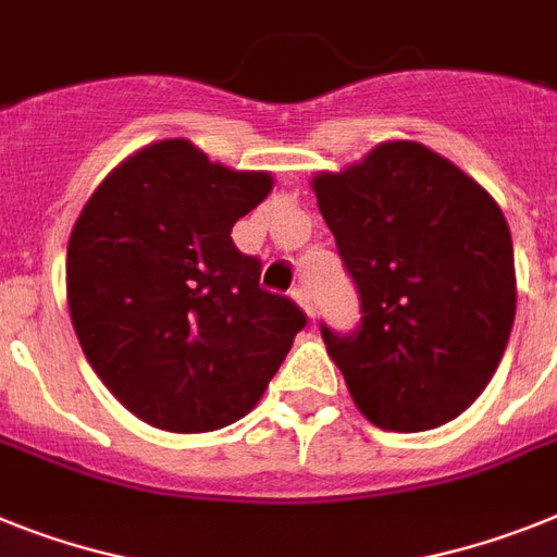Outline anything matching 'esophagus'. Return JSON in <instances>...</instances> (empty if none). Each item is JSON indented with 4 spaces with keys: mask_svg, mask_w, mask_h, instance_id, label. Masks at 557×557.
Returning a JSON list of instances; mask_svg holds the SVG:
<instances>
[{
    "mask_svg": "<svg viewBox=\"0 0 557 557\" xmlns=\"http://www.w3.org/2000/svg\"><path fill=\"white\" fill-rule=\"evenodd\" d=\"M292 297L297 300V306H300L308 317H314V302H311V294H308V288H302V286L294 288Z\"/></svg>",
    "mask_w": 557,
    "mask_h": 557,
    "instance_id": "esophagus-1",
    "label": "esophagus"
}]
</instances>
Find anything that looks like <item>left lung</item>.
Instances as JSON below:
<instances>
[{
    "mask_svg": "<svg viewBox=\"0 0 557 557\" xmlns=\"http://www.w3.org/2000/svg\"><path fill=\"white\" fill-rule=\"evenodd\" d=\"M362 325L329 357L376 428L433 430L493 380L516 320L507 218L479 181L419 141H382L362 161L311 177Z\"/></svg>",
    "mask_w": 557,
    "mask_h": 557,
    "instance_id": "1",
    "label": "left lung"
}]
</instances>
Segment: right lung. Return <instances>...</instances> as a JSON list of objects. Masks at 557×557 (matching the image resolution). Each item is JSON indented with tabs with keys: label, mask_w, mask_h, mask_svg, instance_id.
I'll list each match as a JSON object with an SVG mask.
<instances>
[{
	"label": "right lung",
	"mask_w": 557,
	"mask_h": 557,
	"mask_svg": "<svg viewBox=\"0 0 557 557\" xmlns=\"http://www.w3.org/2000/svg\"><path fill=\"white\" fill-rule=\"evenodd\" d=\"M271 186V172L228 170L166 138L124 158L84 203L67 243L70 320L98 380L141 422H237L306 325L232 243Z\"/></svg>",
	"instance_id": "add662e5"
}]
</instances>
